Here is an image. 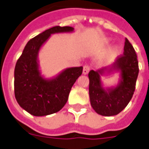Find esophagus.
I'll return each mask as SVG.
<instances>
[{
    "label": "esophagus",
    "mask_w": 149,
    "mask_h": 149,
    "mask_svg": "<svg viewBox=\"0 0 149 149\" xmlns=\"http://www.w3.org/2000/svg\"><path fill=\"white\" fill-rule=\"evenodd\" d=\"M89 71H90V67L88 66V65H85L84 68H83V74H88Z\"/></svg>",
    "instance_id": "obj_1"
}]
</instances>
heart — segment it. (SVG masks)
<instances>
[{
	"instance_id": "1",
	"label": "heart",
	"mask_w": 149,
	"mask_h": 149,
	"mask_svg": "<svg viewBox=\"0 0 149 149\" xmlns=\"http://www.w3.org/2000/svg\"><path fill=\"white\" fill-rule=\"evenodd\" d=\"M116 49H115L113 51V54H116Z\"/></svg>"
}]
</instances>
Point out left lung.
I'll use <instances>...</instances> for the list:
<instances>
[{"mask_svg": "<svg viewBox=\"0 0 149 149\" xmlns=\"http://www.w3.org/2000/svg\"><path fill=\"white\" fill-rule=\"evenodd\" d=\"M124 55L102 68L88 73L89 98L93 109L102 116H115L123 110L131 100L138 78V62L135 50L127 39H125ZM113 72H119L120 78L118 85L104 87L102 76Z\"/></svg>", "mask_w": 149, "mask_h": 149, "instance_id": "obj_1", "label": "left lung"}]
</instances>
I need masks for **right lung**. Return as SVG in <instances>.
<instances>
[{"label":"right lung","mask_w":149,"mask_h":149,"mask_svg":"<svg viewBox=\"0 0 149 149\" xmlns=\"http://www.w3.org/2000/svg\"><path fill=\"white\" fill-rule=\"evenodd\" d=\"M71 26H54L27 42L15 68V95L23 109L36 116L60 111L66 104L76 80L82 74V67L63 70L52 78L41 74L38 55L52 34L72 33Z\"/></svg>","instance_id":"right-lung-1"}]
</instances>
